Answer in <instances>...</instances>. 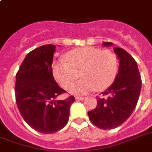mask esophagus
Segmentation results:
<instances>
[{
	"instance_id": "34e87169",
	"label": "esophagus",
	"mask_w": 152,
	"mask_h": 152,
	"mask_svg": "<svg viewBox=\"0 0 152 152\" xmlns=\"http://www.w3.org/2000/svg\"><path fill=\"white\" fill-rule=\"evenodd\" d=\"M86 99V97H76V100H85Z\"/></svg>"
}]
</instances>
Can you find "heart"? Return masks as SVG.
Here are the masks:
<instances>
[{"label":"heart","mask_w":152,"mask_h":152,"mask_svg":"<svg viewBox=\"0 0 152 152\" xmlns=\"http://www.w3.org/2000/svg\"><path fill=\"white\" fill-rule=\"evenodd\" d=\"M119 61L115 53L92 47L80 48L69 52L66 60H58L53 66L55 80L63 89L74 94H86L91 91H103L110 86L118 72Z\"/></svg>","instance_id":"b5f03b06"}]
</instances>
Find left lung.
I'll return each instance as SVG.
<instances>
[{
    "instance_id": "left-lung-1",
    "label": "left lung",
    "mask_w": 152,
    "mask_h": 152,
    "mask_svg": "<svg viewBox=\"0 0 152 152\" xmlns=\"http://www.w3.org/2000/svg\"><path fill=\"white\" fill-rule=\"evenodd\" d=\"M108 47L112 43H104ZM119 59L118 72L113 83L97 96V106L88 112L91 123L104 130L113 129L130 117L138 101L142 79L137 64L130 54L120 48H114Z\"/></svg>"
}]
</instances>
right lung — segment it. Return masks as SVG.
<instances>
[{"label": "right lung", "instance_id": "1", "mask_svg": "<svg viewBox=\"0 0 152 152\" xmlns=\"http://www.w3.org/2000/svg\"><path fill=\"white\" fill-rule=\"evenodd\" d=\"M56 46L46 44L28 53L16 73L15 94L21 116L35 131L54 133L67 124L74 96L56 99L66 91L53 75Z\"/></svg>", "mask_w": 152, "mask_h": 152}]
</instances>
